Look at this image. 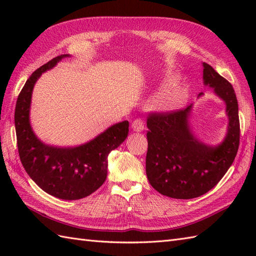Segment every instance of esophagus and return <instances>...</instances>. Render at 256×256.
<instances>
[{"label": "esophagus", "mask_w": 256, "mask_h": 256, "mask_svg": "<svg viewBox=\"0 0 256 256\" xmlns=\"http://www.w3.org/2000/svg\"><path fill=\"white\" fill-rule=\"evenodd\" d=\"M132 130L134 132H142L144 130V122L140 118L134 120L132 123Z\"/></svg>", "instance_id": "1"}]
</instances>
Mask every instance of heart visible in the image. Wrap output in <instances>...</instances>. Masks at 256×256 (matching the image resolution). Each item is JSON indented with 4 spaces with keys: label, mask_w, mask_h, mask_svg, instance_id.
I'll list each match as a JSON object with an SVG mask.
<instances>
[{
    "label": "heart",
    "mask_w": 256,
    "mask_h": 256,
    "mask_svg": "<svg viewBox=\"0 0 256 256\" xmlns=\"http://www.w3.org/2000/svg\"><path fill=\"white\" fill-rule=\"evenodd\" d=\"M174 78H175V74H168V80H172ZM182 100L184 91L178 86H174V88L166 90L157 96L154 101V104L158 110L170 111L180 106Z\"/></svg>",
    "instance_id": "1"
}]
</instances>
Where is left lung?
<instances>
[{
	"mask_svg": "<svg viewBox=\"0 0 256 256\" xmlns=\"http://www.w3.org/2000/svg\"><path fill=\"white\" fill-rule=\"evenodd\" d=\"M202 67L204 84L214 88L226 103L229 123L220 144L206 145L194 136L189 123L192 104L184 110L150 113L148 118L146 175L152 187L170 198L192 199L208 192L232 165L240 143L234 89L210 64L202 62Z\"/></svg>",
	"mask_w": 256,
	"mask_h": 256,
	"instance_id": "left-lung-1",
	"label": "left lung"
}]
</instances>
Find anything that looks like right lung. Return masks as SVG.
<instances>
[{
  "instance_id": "add662e5",
  "label": "right lung",
  "mask_w": 256,
  "mask_h": 256,
  "mask_svg": "<svg viewBox=\"0 0 256 256\" xmlns=\"http://www.w3.org/2000/svg\"><path fill=\"white\" fill-rule=\"evenodd\" d=\"M60 55L42 64L27 79L15 106V130L22 164L40 188L54 197L77 200L94 192L106 182L108 156L128 134V122L111 125L94 140L74 148H57L42 143L30 121L32 89L42 72L54 68Z\"/></svg>"
}]
</instances>
